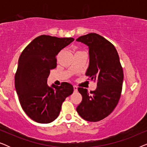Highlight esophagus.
Here are the masks:
<instances>
[{"mask_svg": "<svg viewBox=\"0 0 147 147\" xmlns=\"http://www.w3.org/2000/svg\"><path fill=\"white\" fill-rule=\"evenodd\" d=\"M74 92H77L78 91V87L76 86H74Z\"/></svg>", "mask_w": 147, "mask_h": 147, "instance_id": "obj_1", "label": "esophagus"}]
</instances>
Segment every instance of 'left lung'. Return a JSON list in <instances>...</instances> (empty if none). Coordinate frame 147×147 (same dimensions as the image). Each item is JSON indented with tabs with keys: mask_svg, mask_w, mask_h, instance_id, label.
I'll use <instances>...</instances> for the list:
<instances>
[{
	"mask_svg": "<svg viewBox=\"0 0 147 147\" xmlns=\"http://www.w3.org/2000/svg\"><path fill=\"white\" fill-rule=\"evenodd\" d=\"M89 47L90 65L86 76L97 81V88L88 92L83 88L78 90L82 100L76 110L84 120L100 121L111 114L119 101L124 74L115 47L98 34L91 33L76 39Z\"/></svg>",
	"mask_w": 147,
	"mask_h": 147,
	"instance_id": "left-lung-1",
	"label": "left lung"
}]
</instances>
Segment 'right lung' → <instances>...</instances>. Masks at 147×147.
<instances>
[{
	"mask_svg": "<svg viewBox=\"0 0 147 147\" xmlns=\"http://www.w3.org/2000/svg\"><path fill=\"white\" fill-rule=\"evenodd\" d=\"M74 38L43 35L33 39L22 52L15 76V86L24 112L34 121L42 124L58 117L65 98L73 93L67 82L49 87L47 80L57 67L56 55L71 43Z\"/></svg>",
	"mask_w": 147,
	"mask_h": 147,
	"instance_id": "add662e5",
	"label": "right lung"
}]
</instances>
